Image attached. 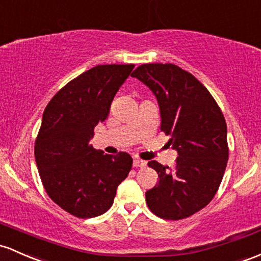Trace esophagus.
Listing matches in <instances>:
<instances>
[{"instance_id": "34e87169", "label": "esophagus", "mask_w": 261, "mask_h": 261, "mask_svg": "<svg viewBox=\"0 0 261 261\" xmlns=\"http://www.w3.org/2000/svg\"><path fill=\"white\" fill-rule=\"evenodd\" d=\"M146 165H147V162L144 161V160H140V159L134 160V167H145Z\"/></svg>"}]
</instances>
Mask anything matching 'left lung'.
Returning a JSON list of instances; mask_svg holds the SVG:
<instances>
[{
	"mask_svg": "<svg viewBox=\"0 0 261 261\" xmlns=\"http://www.w3.org/2000/svg\"><path fill=\"white\" fill-rule=\"evenodd\" d=\"M131 76L152 90L161 131L178 152L172 168L148 162L159 182L146 192V203L162 219L188 218L213 199L222 182L229 156L224 116L207 88L177 65L142 64Z\"/></svg>",
	"mask_w": 261,
	"mask_h": 261,
	"instance_id": "obj_1",
	"label": "left lung"
}]
</instances>
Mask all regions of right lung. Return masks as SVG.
<instances>
[{
  "instance_id": "add662e5",
  "label": "right lung",
  "mask_w": 261,
  "mask_h": 261,
  "mask_svg": "<svg viewBox=\"0 0 261 261\" xmlns=\"http://www.w3.org/2000/svg\"><path fill=\"white\" fill-rule=\"evenodd\" d=\"M134 67L105 64L84 71L63 87L43 113L34 145L37 167L50 199L71 216L104 214L130 172V154H105L90 140Z\"/></svg>"
}]
</instances>
